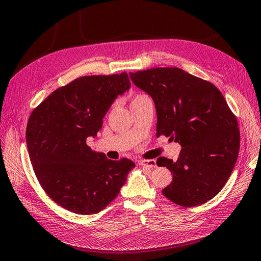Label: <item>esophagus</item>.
Masks as SVG:
<instances>
[{
	"instance_id": "obj_1",
	"label": "esophagus",
	"mask_w": 261,
	"mask_h": 261,
	"mask_svg": "<svg viewBox=\"0 0 261 261\" xmlns=\"http://www.w3.org/2000/svg\"><path fill=\"white\" fill-rule=\"evenodd\" d=\"M139 165L142 167H147V168H155L156 167V162L155 160H139Z\"/></svg>"
}]
</instances>
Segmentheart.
<instances>
[{
  "mask_svg": "<svg viewBox=\"0 0 261 261\" xmlns=\"http://www.w3.org/2000/svg\"><path fill=\"white\" fill-rule=\"evenodd\" d=\"M141 95H142V94H140V95H137V96H141ZM137 96H136V98H137Z\"/></svg>",
  "mask_w": 261,
  "mask_h": 261,
  "instance_id": "1",
  "label": "heart"
}]
</instances>
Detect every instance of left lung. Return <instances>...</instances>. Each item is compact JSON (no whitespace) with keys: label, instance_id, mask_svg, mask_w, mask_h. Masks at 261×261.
Listing matches in <instances>:
<instances>
[{"label":"left lung","instance_id":"1","mask_svg":"<svg viewBox=\"0 0 261 261\" xmlns=\"http://www.w3.org/2000/svg\"><path fill=\"white\" fill-rule=\"evenodd\" d=\"M132 82L152 98L156 137L180 143L177 161L160 156L172 173L163 196L182 207H196L220 192L231 174L240 148L234 114L209 81L179 68H153L130 73Z\"/></svg>","mask_w":261,"mask_h":261}]
</instances>
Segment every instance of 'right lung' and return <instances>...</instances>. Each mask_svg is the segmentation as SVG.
<instances>
[{
	"label": "right lung",
	"mask_w": 261,
	"mask_h": 261,
	"mask_svg": "<svg viewBox=\"0 0 261 261\" xmlns=\"http://www.w3.org/2000/svg\"><path fill=\"white\" fill-rule=\"evenodd\" d=\"M125 72L88 75L57 89L36 107L27 125L30 160L54 202L79 215L100 213L113 201L135 162L108 159L87 144L102 128L118 95L129 90Z\"/></svg>",
	"instance_id": "obj_1"
}]
</instances>
